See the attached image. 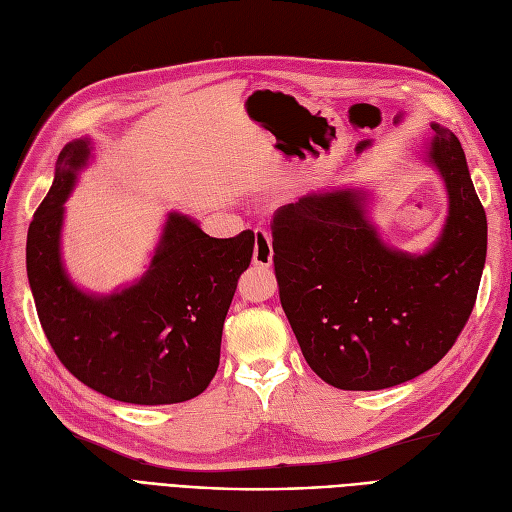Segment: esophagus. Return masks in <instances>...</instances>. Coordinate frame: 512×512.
<instances>
[{
  "label": "esophagus",
  "mask_w": 512,
  "mask_h": 512,
  "mask_svg": "<svg viewBox=\"0 0 512 512\" xmlns=\"http://www.w3.org/2000/svg\"><path fill=\"white\" fill-rule=\"evenodd\" d=\"M272 240L266 227H255V251H253V263L261 268H268L272 263Z\"/></svg>",
  "instance_id": "34e87169"
}]
</instances>
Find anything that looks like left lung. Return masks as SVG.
Masks as SVG:
<instances>
[{
  "instance_id": "left-lung-1",
  "label": "left lung",
  "mask_w": 512,
  "mask_h": 512,
  "mask_svg": "<svg viewBox=\"0 0 512 512\" xmlns=\"http://www.w3.org/2000/svg\"><path fill=\"white\" fill-rule=\"evenodd\" d=\"M430 159L449 219L430 253L378 240L355 191L306 195L272 219L280 304L308 366L346 391H376L436 366L466 327L487 255V217L464 148L434 125Z\"/></svg>"
}]
</instances>
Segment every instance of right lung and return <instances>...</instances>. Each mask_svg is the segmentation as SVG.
Here are the masks:
<instances>
[{
  "label": "right lung",
  "mask_w": 512,
  "mask_h": 512,
  "mask_svg": "<svg viewBox=\"0 0 512 512\" xmlns=\"http://www.w3.org/2000/svg\"><path fill=\"white\" fill-rule=\"evenodd\" d=\"M87 140L63 148L51 191L27 232V276L38 319L55 355L80 383L112 400L142 406L197 398L217 374L221 334L255 234L210 238L170 214L151 268L108 298L78 291L59 259L63 202Z\"/></svg>",
  "instance_id": "add662e5"
}]
</instances>
